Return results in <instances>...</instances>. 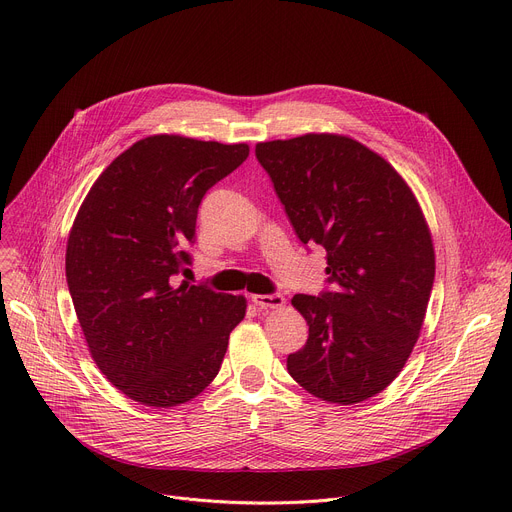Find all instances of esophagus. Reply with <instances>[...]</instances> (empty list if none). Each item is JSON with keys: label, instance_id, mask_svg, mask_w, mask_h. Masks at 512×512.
I'll use <instances>...</instances> for the list:
<instances>
[{"label": "esophagus", "instance_id": "esophagus-1", "mask_svg": "<svg viewBox=\"0 0 512 512\" xmlns=\"http://www.w3.org/2000/svg\"><path fill=\"white\" fill-rule=\"evenodd\" d=\"M251 300L257 308H282L286 302L282 294H255Z\"/></svg>", "mask_w": 512, "mask_h": 512}]
</instances>
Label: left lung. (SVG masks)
Segmentation results:
<instances>
[{"instance_id":"obj_1","label":"left lung","mask_w":512,"mask_h":512,"mask_svg":"<svg viewBox=\"0 0 512 512\" xmlns=\"http://www.w3.org/2000/svg\"><path fill=\"white\" fill-rule=\"evenodd\" d=\"M294 232L327 251V284L296 294L306 345L288 355L310 394L357 404L388 388L421 333L435 282L425 216L406 181L349 136L304 134L255 147Z\"/></svg>"}]
</instances>
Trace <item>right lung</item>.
I'll list each match as a JSON object with an SVG mask.
<instances>
[{"instance_id":"right-lung-1","label":"right lung","mask_w":512,"mask_h":512,"mask_svg":"<svg viewBox=\"0 0 512 512\" xmlns=\"http://www.w3.org/2000/svg\"><path fill=\"white\" fill-rule=\"evenodd\" d=\"M249 147L155 134L91 185L67 241V286L91 357L128 398L169 408L220 371L247 300L177 282L202 198Z\"/></svg>"}]
</instances>
